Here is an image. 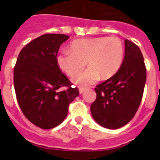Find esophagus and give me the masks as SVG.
<instances>
[{
    "mask_svg": "<svg viewBox=\"0 0 160 160\" xmlns=\"http://www.w3.org/2000/svg\"><path fill=\"white\" fill-rule=\"evenodd\" d=\"M85 90H86V89L82 88V87H81V88H79V94H83Z\"/></svg>",
    "mask_w": 160,
    "mask_h": 160,
    "instance_id": "34e87169",
    "label": "esophagus"
}]
</instances>
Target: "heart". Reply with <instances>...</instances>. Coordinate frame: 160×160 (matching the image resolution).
I'll return each instance as SVG.
<instances>
[{
	"instance_id": "1",
	"label": "heart",
	"mask_w": 160,
	"mask_h": 160,
	"mask_svg": "<svg viewBox=\"0 0 160 160\" xmlns=\"http://www.w3.org/2000/svg\"><path fill=\"white\" fill-rule=\"evenodd\" d=\"M70 49L58 52L56 63L66 74L74 76L84 69L87 62L90 67L73 78L75 84L83 87L94 84L100 77H113L124 58L123 44L117 37L77 39L70 43Z\"/></svg>"
}]
</instances>
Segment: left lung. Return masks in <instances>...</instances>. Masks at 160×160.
<instances>
[{"label":"left lung","instance_id":"left-lung-1","mask_svg":"<svg viewBox=\"0 0 160 160\" xmlns=\"http://www.w3.org/2000/svg\"><path fill=\"white\" fill-rule=\"evenodd\" d=\"M122 63L111 78L95 88L97 98L90 111L96 122L107 129H118L135 116L142 101L147 70L140 49L126 39Z\"/></svg>","mask_w":160,"mask_h":160}]
</instances>
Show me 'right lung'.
<instances>
[{
  "mask_svg": "<svg viewBox=\"0 0 160 160\" xmlns=\"http://www.w3.org/2000/svg\"><path fill=\"white\" fill-rule=\"evenodd\" d=\"M70 38L59 33L44 34L21 50L13 71L14 89L22 112L42 129H52L67 116L71 102L79 94L56 63L61 45ZM66 86L61 92V87Z\"/></svg>",
  "mask_w": 160,
  "mask_h": 160,
  "instance_id": "right-lung-1",
  "label": "right lung"
}]
</instances>
